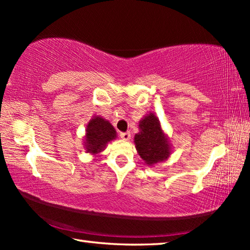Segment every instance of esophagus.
<instances>
[{
    "mask_svg": "<svg viewBox=\"0 0 250 250\" xmlns=\"http://www.w3.org/2000/svg\"><path fill=\"white\" fill-rule=\"evenodd\" d=\"M120 137H121V139H124V140L128 141L131 139V134H130V132H121Z\"/></svg>",
    "mask_w": 250,
    "mask_h": 250,
    "instance_id": "esophagus-1",
    "label": "esophagus"
}]
</instances>
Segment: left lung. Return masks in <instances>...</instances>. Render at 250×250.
<instances>
[{"mask_svg":"<svg viewBox=\"0 0 250 250\" xmlns=\"http://www.w3.org/2000/svg\"><path fill=\"white\" fill-rule=\"evenodd\" d=\"M139 128L140 132L134 135V143L142 160L149 166L167 160L170 155V145L158 118L150 113L140 121Z\"/></svg>","mask_w":250,"mask_h":250,"instance_id":"obj_1","label":"left lung"}]
</instances>
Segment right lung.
<instances>
[{
	"mask_svg": "<svg viewBox=\"0 0 250 250\" xmlns=\"http://www.w3.org/2000/svg\"><path fill=\"white\" fill-rule=\"evenodd\" d=\"M86 132V146L89 153H98L103 151L109 141L116 138V130L109 124V121L100 117L91 119L87 126Z\"/></svg>",
	"mask_w": 250,
	"mask_h": 250,
	"instance_id": "right-lung-1",
	"label": "right lung"
}]
</instances>
